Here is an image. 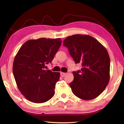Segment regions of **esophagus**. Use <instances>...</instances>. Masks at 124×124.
<instances>
[{"instance_id": "esophagus-1", "label": "esophagus", "mask_w": 124, "mask_h": 124, "mask_svg": "<svg viewBox=\"0 0 124 124\" xmlns=\"http://www.w3.org/2000/svg\"><path fill=\"white\" fill-rule=\"evenodd\" d=\"M61 76L62 77H64L65 75H66V73H63V72H61Z\"/></svg>"}]
</instances>
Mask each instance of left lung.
<instances>
[{"instance_id":"8db88e82","label":"left lung","mask_w":124,"mask_h":124,"mask_svg":"<svg viewBox=\"0 0 124 124\" xmlns=\"http://www.w3.org/2000/svg\"><path fill=\"white\" fill-rule=\"evenodd\" d=\"M63 45L81 70L73 72L70 84L73 93L80 99L90 100L98 97L108 84L110 58L107 50L97 40L89 35L75 34L67 37Z\"/></svg>"}]
</instances>
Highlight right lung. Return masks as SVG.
Returning a JSON list of instances; mask_svg holds the SVG:
<instances>
[{"instance_id":"add662e5","label":"right lung","mask_w":124,"mask_h":124,"mask_svg":"<svg viewBox=\"0 0 124 124\" xmlns=\"http://www.w3.org/2000/svg\"><path fill=\"white\" fill-rule=\"evenodd\" d=\"M61 38H41L27 41L14 58L12 70L17 86L29 101L41 103L54 95L60 73L45 70L61 45Z\"/></svg>"}]
</instances>
